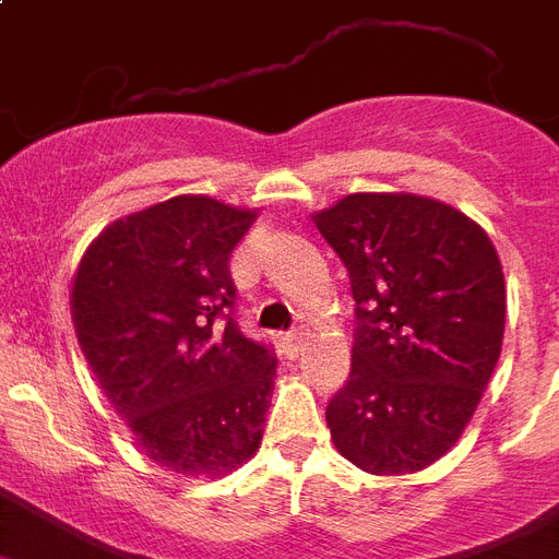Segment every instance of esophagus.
<instances>
[{
    "label": "esophagus",
    "instance_id": "1",
    "mask_svg": "<svg viewBox=\"0 0 559 559\" xmlns=\"http://www.w3.org/2000/svg\"><path fill=\"white\" fill-rule=\"evenodd\" d=\"M307 335L309 332L298 326V330L284 332V335H281V344H284V349H287L289 355H298V352L304 349V344H307Z\"/></svg>",
    "mask_w": 559,
    "mask_h": 559
}]
</instances>
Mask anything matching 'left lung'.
Here are the masks:
<instances>
[{"mask_svg": "<svg viewBox=\"0 0 559 559\" xmlns=\"http://www.w3.org/2000/svg\"><path fill=\"white\" fill-rule=\"evenodd\" d=\"M349 272V381L326 406L335 449L369 475L443 457L500 358L503 266L472 218L409 192H355L316 213Z\"/></svg>", "mask_w": 559, "mask_h": 559, "instance_id": "8db88e82", "label": "left lung"}]
</instances>
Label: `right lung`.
I'll use <instances>...</instances> for the list:
<instances>
[{
  "instance_id": "add662e5",
  "label": "right lung",
  "mask_w": 559,
  "mask_h": 559,
  "mask_svg": "<svg viewBox=\"0 0 559 559\" xmlns=\"http://www.w3.org/2000/svg\"><path fill=\"white\" fill-rule=\"evenodd\" d=\"M252 222V210L176 195L102 229L73 278L84 358L167 472L227 475L264 435L278 360L238 330L229 275Z\"/></svg>"
}]
</instances>
